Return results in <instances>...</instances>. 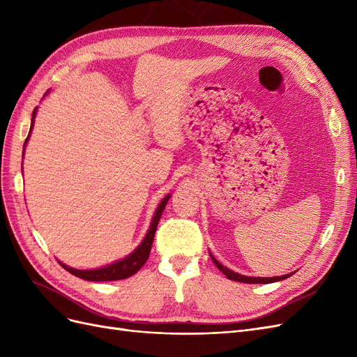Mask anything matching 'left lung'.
<instances>
[{
  "instance_id": "left-lung-1",
  "label": "left lung",
  "mask_w": 357,
  "mask_h": 357,
  "mask_svg": "<svg viewBox=\"0 0 357 357\" xmlns=\"http://www.w3.org/2000/svg\"><path fill=\"white\" fill-rule=\"evenodd\" d=\"M210 257L213 264L218 266L220 271L228 277L229 280H234V282H240V283H253V284H268V283H274V282H280V280H284L287 277H290L291 274H287V275H282V277H245V275H241L238 273H234L231 271V269H228L226 266H223L219 261H215V257H213V255L210 253Z\"/></svg>"
}]
</instances>
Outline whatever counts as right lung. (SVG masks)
Segmentation results:
<instances>
[{"instance_id":"add662e5","label":"right lung","mask_w":357,"mask_h":357,"mask_svg":"<svg viewBox=\"0 0 357 357\" xmlns=\"http://www.w3.org/2000/svg\"><path fill=\"white\" fill-rule=\"evenodd\" d=\"M36 112H37V109L32 112L31 129H32V126H34ZM31 129H29V132H31ZM28 137L25 139V144L28 142ZM25 144H24V152H25ZM169 198H171V195H167L164 199L160 201L159 207L156 208V213L153 215L152 225H150V229H149V232L146 235V238L142 241V244H139L135 248V250L131 255H129L128 257L122 259V261H119V262H114V264H112L109 266L98 268V269H74V268H70V266L59 262L61 266L63 269H67V271L71 273L73 275L79 277V278H83V280H88V282H113V280H123V278H128V277L134 275L138 271V269L146 264V261L149 259L150 248H152V244H153V238H155V232H156V228H158L159 219H160L162 211H164L165 205H167Z\"/></svg>"}]
</instances>
